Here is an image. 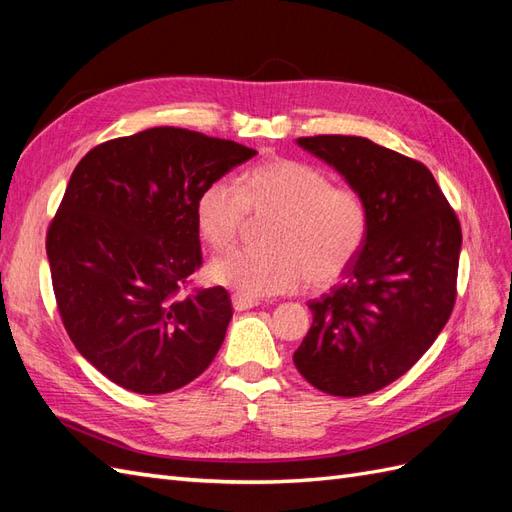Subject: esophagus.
<instances>
[{"label":"esophagus","mask_w":512,"mask_h":512,"mask_svg":"<svg viewBox=\"0 0 512 512\" xmlns=\"http://www.w3.org/2000/svg\"><path fill=\"white\" fill-rule=\"evenodd\" d=\"M231 303H233V309H235V311H246V309L257 307L259 300H257V298L242 296V294H233V296H231Z\"/></svg>","instance_id":"obj_1"}]
</instances>
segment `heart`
<instances>
[{
	"label": "heart",
	"mask_w": 512,
	"mask_h": 512,
	"mask_svg": "<svg viewBox=\"0 0 512 512\" xmlns=\"http://www.w3.org/2000/svg\"><path fill=\"white\" fill-rule=\"evenodd\" d=\"M248 212L272 216L266 248H235L207 266L209 279L242 296L261 298L309 285H329L352 266L368 238L370 212L359 190L335 186L322 168L270 160L244 170L235 186L212 181L196 199V229L222 251L244 229Z\"/></svg>",
	"instance_id": "1"
}]
</instances>
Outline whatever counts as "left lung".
<instances>
[{
	"label": "left lung",
	"instance_id": "left-lung-1",
	"mask_svg": "<svg viewBox=\"0 0 512 512\" xmlns=\"http://www.w3.org/2000/svg\"><path fill=\"white\" fill-rule=\"evenodd\" d=\"M296 142L361 192L370 227L344 283L309 300L294 365L324 393L365 396L409 372L448 322L461 225L422 162L361 136Z\"/></svg>",
	"mask_w": 512,
	"mask_h": 512
}]
</instances>
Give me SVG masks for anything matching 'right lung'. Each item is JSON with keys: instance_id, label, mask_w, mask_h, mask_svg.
Here are the masks:
<instances>
[{"instance_id": "right-lung-1", "label": "right lung", "mask_w": 512, "mask_h": 512, "mask_svg": "<svg viewBox=\"0 0 512 512\" xmlns=\"http://www.w3.org/2000/svg\"><path fill=\"white\" fill-rule=\"evenodd\" d=\"M257 151L151 127L88 151L47 231L64 329L112 383L153 396L214 361L233 316L225 287L183 296L203 264L196 199Z\"/></svg>"}]
</instances>
